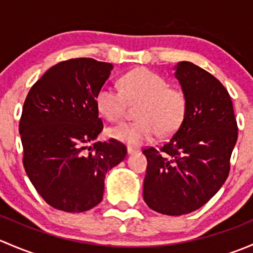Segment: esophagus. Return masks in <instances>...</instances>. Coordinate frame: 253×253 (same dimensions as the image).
<instances>
[{
    "label": "esophagus",
    "instance_id": "1",
    "mask_svg": "<svg viewBox=\"0 0 253 253\" xmlns=\"http://www.w3.org/2000/svg\"><path fill=\"white\" fill-rule=\"evenodd\" d=\"M138 150L136 149V148H132V147H127V153L128 154H134V153H137Z\"/></svg>",
    "mask_w": 253,
    "mask_h": 253
}]
</instances>
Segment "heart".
I'll return each instance as SVG.
<instances>
[{
    "mask_svg": "<svg viewBox=\"0 0 253 253\" xmlns=\"http://www.w3.org/2000/svg\"><path fill=\"white\" fill-rule=\"evenodd\" d=\"M120 86H101L95 96L99 112L109 121L124 117L127 101L138 103L136 116L139 120L122 122L108 129V134L116 141L139 147L153 141L158 133L167 136L178 128L185 119L187 100L180 89L170 88L169 82L147 68H138L126 73Z\"/></svg>",
    "mask_w": 253,
    "mask_h": 253,
    "instance_id": "obj_1",
    "label": "heart"
}]
</instances>
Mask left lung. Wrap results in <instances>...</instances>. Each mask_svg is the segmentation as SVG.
<instances>
[{
  "label": "left lung",
  "instance_id": "left-lung-1",
  "mask_svg": "<svg viewBox=\"0 0 253 253\" xmlns=\"http://www.w3.org/2000/svg\"><path fill=\"white\" fill-rule=\"evenodd\" d=\"M187 110L177 131L159 149H143L148 160L143 198L149 208L182 215L206 205L230 171L237 139L233 101L225 86L192 62L177 63Z\"/></svg>",
  "mask_w": 253,
  "mask_h": 253
}]
</instances>
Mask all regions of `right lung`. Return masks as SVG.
<instances>
[{
    "mask_svg": "<svg viewBox=\"0 0 253 253\" xmlns=\"http://www.w3.org/2000/svg\"><path fill=\"white\" fill-rule=\"evenodd\" d=\"M112 65L71 58L52 66L30 88L19 121L23 165L51 207L81 213L101 202L105 174L125 159L127 148L103 131L95 96Z\"/></svg>",
    "mask_w": 253,
    "mask_h": 253,
    "instance_id": "1",
    "label": "right lung"
}]
</instances>
